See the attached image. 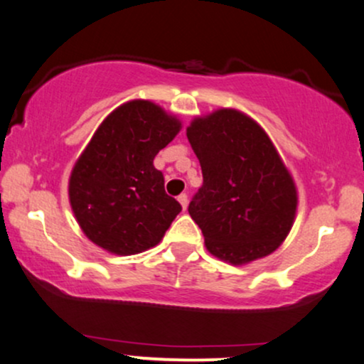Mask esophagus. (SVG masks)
<instances>
[{
	"instance_id": "esophagus-1",
	"label": "esophagus",
	"mask_w": 364,
	"mask_h": 364,
	"mask_svg": "<svg viewBox=\"0 0 364 364\" xmlns=\"http://www.w3.org/2000/svg\"><path fill=\"white\" fill-rule=\"evenodd\" d=\"M178 201H179V205H181L183 210L188 208V195H186V193L179 195V196H178Z\"/></svg>"
}]
</instances>
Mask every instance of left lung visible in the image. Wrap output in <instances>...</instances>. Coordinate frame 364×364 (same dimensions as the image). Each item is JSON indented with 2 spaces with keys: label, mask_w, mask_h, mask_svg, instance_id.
Wrapping results in <instances>:
<instances>
[{
  "label": "left lung",
  "mask_w": 364,
  "mask_h": 364,
  "mask_svg": "<svg viewBox=\"0 0 364 364\" xmlns=\"http://www.w3.org/2000/svg\"><path fill=\"white\" fill-rule=\"evenodd\" d=\"M186 137L203 174L188 212L207 251L234 266L277 251L295 222L299 193L264 129L235 108H218L195 117Z\"/></svg>",
  "instance_id": "8db88e82"
}]
</instances>
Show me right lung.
<instances>
[{
	"label": "right lung",
	"mask_w": 364,
	"mask_h": 364,
	"mask_svg": "<svg viewBox=\"0 0 364 364\" xmlns=\"http://www.w3.org/2000/svg\"><path fill=\"white\" fill-rule=\"evenodd\" d=\"M181 130L178 117L130 100L100 124L69 176V201L91 242L117 256L157 246L181 205L164 191L154 157Z\"/></svg>",
	"instance_id": "add662e5"
}]
</instances>
